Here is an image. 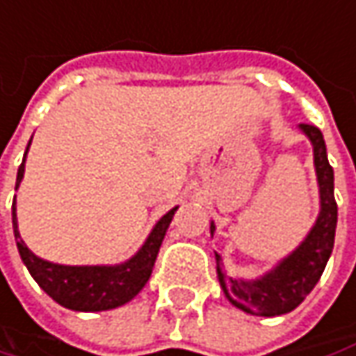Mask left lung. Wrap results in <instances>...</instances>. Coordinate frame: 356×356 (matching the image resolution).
I'll use <instances>...</instances> for the list:
<instances>
[{"label": "left lung", "mask_w": 356, "mask_h": 356, "mask_svg": "<svg viewBox=\"0 0 356 356\" xmlns=\"http://www.w3.org/2000/svg\"><path fill=\"white\" fill-rule=\"evenodd\" d=\"M302 130L314 145V165L320 183L322 208L316 226L293 254H289L271 273L257 281H238L234 277L224 275L218 267L220 287L224 289L226 298L236 307L254 316H281L300 306L314 289V285L320 281L334 248V232L339 220V208L334 200V171L326 156L322 132L312 124H302ZM216 259L220 261L218 254Z\"/></svg>", "instance_id": "8db88e82"}]
</instances>
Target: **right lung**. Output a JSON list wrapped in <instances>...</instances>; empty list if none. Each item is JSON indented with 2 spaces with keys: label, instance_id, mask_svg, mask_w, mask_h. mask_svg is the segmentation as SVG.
<instances>
[{
  "label": "right lung",
  "instance_id": "add662e5",
  "mask_svg": "<svg viewBox=\"0 0 356 356\" xmlns=\"http://www.w3.org/2000/svg\"><path fill=\"white\" fill-rule=\"evenodd\" d=\"M24 161H26V154H24ZM24 161L17 169L16 189L24 177ZM175 211L177 208L165 213L154 226V230L150 232V236L146 238L143 248L128 263L118 265V267H67V265H54L49 261H42L19 241L16 204L12 206V222H14V232H16L17 250H19L24 265L28 267L30 275L36 279V283L50 298L56 304L75 309V312H102V309H112V307L130 302L145 287Z\"/></svg>",
  "mask_w": 356,
  "mask_h": 356
}]
</instances>
